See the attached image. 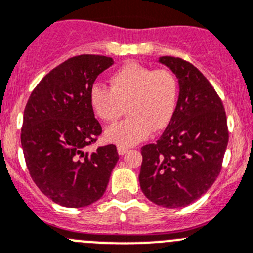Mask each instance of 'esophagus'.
I'll return each mask as SVG.
<instances>
[{
  "mask_svg": "<svg viewBox=\"0 0 253 253\" xmlns=\"http://www.w3.org/2000/svg\"><path fill=\"white\" fill-rule=\"evenodd\" d=\"M127 151H128V148H126V147H121V146H119V147H117V152H119L120 156H124L125 153H127Z\"/></svg>",
  "mask_w": 253,
  "mask_h": 253,
  "instance_id": "34e87169",
  "label": "esophagus"
}]
</instances>
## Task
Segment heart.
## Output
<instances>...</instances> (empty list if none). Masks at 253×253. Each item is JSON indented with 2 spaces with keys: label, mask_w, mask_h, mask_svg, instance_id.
<instances>
[{
  "label": "heart",
  "mask_w": 253,
  "mask_h": 253,
  "mask_svg": "<svg viewBox=\"0 0 253 253\" xmlns=\"http://www.w3.org/2000/svg\"><path fill=\"white\" fill-rule=\"evenodd\" d=\"M110 89L94 84L88 100L92 112L103 122H115L124 113L125 121L108 127L107 142L131 147L146 140L153 131L169 126L176 112L178 86L167 70H155L137 62H127L110 76Z\"/></svg>",
  "instance_id": "obj_1"
}]
</instances>
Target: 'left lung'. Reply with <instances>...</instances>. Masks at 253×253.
<instances>
[{
	"instance_id": "obj_1",
	"label": "left lung",
	"mask_w": 253,
	"mask_h": 253,
	"mask_svg": "<svg viewBox=\"0 0 253 253\" xmlns=\"http://www.w3.org/2000/svg\"><path fill=\"white\" fill-rule=\"evenodd\" d=\"M159 62L178 80V100L159 141L141 148L138 180L153 204L180 209L201 197L219 174L228 143L227 119L218 94L195 66L171 56Z\"/></svg>"
}]
</instances>
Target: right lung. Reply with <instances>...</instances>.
Wrapping results in <instances>:
<instances>
[{
    "label": "right lung",
    "instance_id": "obj_1",
    "mask_svg": "<svg viewBox=\"0 0 253 253\" xmlns=\"http://www.w3.org/2000/svg\"><path fill=\"white\" fill-rule=\"evenodd\" d=\"M115 63L81 55L57 66L31 93L23 112L21 145L31 177L43 195L65 207L100 200L119 161L113 145L88 153L102 128L89 106V89Z\"/></svg>",
    "mask_w": 253,
    "mask_h": 253
}]
</instances>
